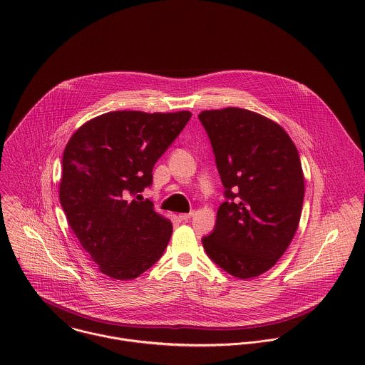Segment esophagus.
<instances>
[{
	"label": "esophagus",
	"instance_id": "34e87169",
	"mask_svg": "<svg viewBox=\"0 0 365 365\" xmlns=\"http://www.w3.org/2000/svg\"><path fill=\"white\" fill-rule=\"evenodd\" d=\"M192 215H194V212H188V213H181V215H180V219H181V220H188L190 217H192Z\"/></svg>",
	"mask_w": 365,
	"mask_h": 365
}]
</instances>
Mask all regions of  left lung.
<instances>
[{"instance_id":"obj_1","label":"left lung","mask_w":365,"mask_h":365,"mask_svg":"<svg viewBox=\"0 0 365 365\" xmlns=\"http://www.w3.org/2000/svg\"><path fill=\"white\" fill-rule=\"evenodd\" d=\"M198 118L226 198L204 249L230 275L257 277L285 253L299 225L305 180L298 150L278 123L247 109L202 110Z\"/></svg>"}]
</instances>
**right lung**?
I'll list each match as a JSON object with an SVG mask.
<instances>
[{"instance_id":"add662e5","label":"right lung","mask_w":365,"mask_h":365,"mask_svg":"<svg viewBox=\"0 0 365 365\" xmlns=\"http://www.w3.org/2000/svg\"><path fill=\"white\" fill-rule=\"evenodd\" d=\"M191 112L113 110L86 122L63 153L60 204L83 249L113 279H133L163 256L173 225L140 192Z\"/></svg>"}]
</instances>
